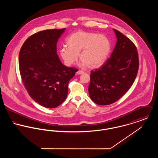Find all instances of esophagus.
Segmentation results:
<instances>
[{"label": "esophagus", "mask_w": 158, "mask_h": 158, "mask_svg": "<svg viewBox=\"0 0 158 158\" xmlns=\"http://www.w3.org/2000/svg\"><path fill=\"white\" fill-rule=\"evenodd\" d=\"M85 73V72L81 70H79L77 72V74H78V75H80V74H82V73Z\"/></svg>", "instance_id": "esophagus-1"}]
</instances>
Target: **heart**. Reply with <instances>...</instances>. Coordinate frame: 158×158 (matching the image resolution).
<instances>
[{
	"mask_svg": "<svg viewBox=\"0 0 158 158\" xmlns=\"http://www.w3.org/2000/svg\"><path fill=\"white\" fill-rule=\"evenodd\" d=\"M67 47L60 50V54L67 66L74 64L78 55L83 66L99 68L106 61L111 51L110 39L105 35L78 31L70 35L66 40Z\"/></svg>",
	"mask_w": 158,
	"mask_h": 158,
	"instance_id": "b5f03b06",
	"label": "heart"
}]
</instances>
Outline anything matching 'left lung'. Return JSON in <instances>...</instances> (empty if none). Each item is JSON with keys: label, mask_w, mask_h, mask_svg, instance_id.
Masks as SVG:
<instances>
[{"label": "left lung", "mask_w": 158, "mask_h": 158, "mask_svg": "<svg viewBox=\"0 0 158 158\" xmlns=\"http://www.w3.org/2000/svg\"><path fill=\"white\" fill-rule=\"evenodd\" d=\"M114 31L117 40L110 58L101 67L90 71L89 96L99 105L112 104L129 90L139 66L135 44L119 31Z\"/></svg>", "instance_id": "left-lung-1"}]
</instances>
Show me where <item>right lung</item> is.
<instances>
[{
  "label": "right lung",
  "instance_id": "right-lung-1",
  "mask_svg": "<svg viewBox=\"0 0 158 158\" xmlns=\"http://www.w3.org/2000/svg\"><path fill=\"white\" fill-rule=\"evenodd\" d=\"M65 28L37 32L24 42L19 54L21 77L28 95L47 108L60 105L68 95V84L77 69L64 66L56 44Z\"/></svg>",
  "mask_w": 158,
  "mask_h": 158
}]
</instances>
